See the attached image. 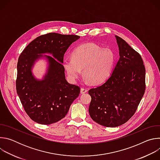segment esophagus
<instances>
[{
  "label": "esophagus",
  "mask_w": 160,
  "mask_h": 160,
  "mask_svg": "<svg viewBox=\"0 0 160 160\" xmlns=\"http://www.w3.org/2000/svg\"><path fill=\"white\" fill-rule=\"evenodd\" d=\"M87 91L88 90L86 88H84V87L81 88V94H85L87 92Z\"/></svg>",
  "instance_id": "esophagus-1"
}]
</instances>
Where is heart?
I'll use <instances>...</instances> for the list:
<instances>
[{
    "label": "heart",
    "instance_id": "obj_1",
    "mask_svg": "<svg viewBox=\"0 0 160 160\" xmlns=\"http://www.w3.org/2000/svg\"><path fill=\"white\" fill-rule=\"evenodd\" d=\"M115 54L108 48L92 43L82 44L74 49L72 58L63 61L66 72L72 80L77 79L83 69L84 77L92 83L105 81L109 76L115 63Z\"/></svg>",
    "mask_w": 160,
    "mask_h": 160
}]
</instances>
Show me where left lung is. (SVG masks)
Listing matches in <instances>:
<instances>
[{
  "instance_id": "8db88e82",
  "label": "left lung",
  "mask_w": 160,
  "mask_h": 160,
  "mask_svg": "<svg viewBox=\"0 0 160 160\" xmlns=\"http://www.w3.org/2000/svg\"><path fill=\"white\" fill-rule=\"evenodd\" d=\"M120 59L110 77L90 88V116L106 127L126 123L135 114L146 90V69L142 59L122 38L116 35Z\"/></svg>"
}]
</instances>
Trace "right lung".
<instances>
[{"label": "right lung", "instance_id": "1", "mask_svg": "<svg viewBox=\"0 0 160 160\" xmlns=\"http://www.w3.org/2000/svg\"><path fill=\"white\" fill-rule=\"evenodd\" d=\"M77 35L49 33L37 37L22 51L17 64L16 87L20 101L28 117L34 122L50 125L65 117L80 87L65 78L64 55L70 45L78 40ZM51 53L48 74L42 81H37L31 72L38 53Z\"/></svg>", "mask_w": 160, "mask_h": 160}]
</instances>
